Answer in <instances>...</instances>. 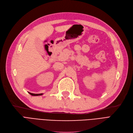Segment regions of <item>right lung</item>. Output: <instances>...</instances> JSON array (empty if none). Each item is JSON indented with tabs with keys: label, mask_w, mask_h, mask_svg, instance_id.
Masks as SVG:
<instances>
[{
	"label": "right lung",
	"mask_w": 133,
	"mask_h": 133,
	"mask_svg": "<svg viewBox=\"0 0 133 133\" xmlns=\"http://www.w3.org/2000/svg\"><path fill=\"white\" fill-rule=\"evenodd\" d=\"M30 95H33V96H38V95H42V93L41 94H34V93H30V92H28Z\"/></svg>",
	"instance_id": "add662e5"
}]
</instances>
